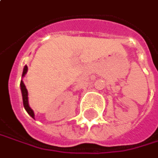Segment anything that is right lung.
<instances>
[{"mask_svg": "<svg viewBox=\"0 0 158 158\" xmlns=\"http://www.w3.org/2000/svg\"><path fill=\"white\" fill-rule=\"evenodd\" d=\"M27 65H25L24 66V69H23V74H22V77H25V75L27 74ZM20 89H21V93H22V97H23V105H24V107L26 109V111L27 112V114L35 119V115H34V111L30 108L29 106V104H28V93H27V90L24 84V81L23 80H21V82H20Z\"/></svg>", "mask_w": 158, "mask_h": 158, "instance_id": "add662e5", "label": "right lung"}]
</instances>
